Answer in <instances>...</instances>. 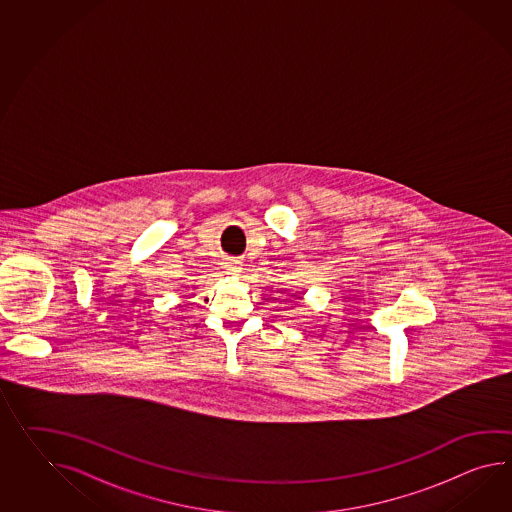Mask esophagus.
I'll return each mask as SVG.
<instances>
[{
	"mask_svg": "<svg viewBox=\"0 0 512 512\" xmlns=\"http://www.w3.org/2000/svg\"><path fill=\"white\" fill-rule=\"evenodd\" d=\"M240 270H242V268H240V264H238V262H231V264H229V272H231V274L238 275Z\"/></svg>",
	"mask_w": 512,
	"mask_h": 512,
	"instance_id": "esophagus-1",
	"label": "esophagus"
}]
</instances>
